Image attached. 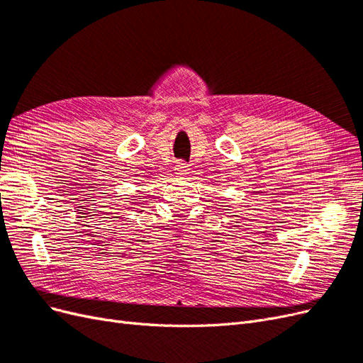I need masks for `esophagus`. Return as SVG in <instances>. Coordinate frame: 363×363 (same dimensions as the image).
Instances as JSON below:
<instances>
[{
    "instance_id": "esophagus-1",
    "label": "esophagus",
    "mask_w": 363,
    "mask_h": 363,
    "mask_svg": "<svg viewBox=\"0 0 363 363\" xmlns=\"http://www.w3.org/2000/svg\"><path fill=\"white\" fill-rule=\"evenodd\" d=\"M175 171H177V174H186L189 171V167L184 162H177L175 163Z\"/></svg>"
}]
</instances>
